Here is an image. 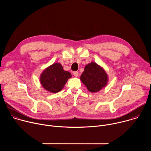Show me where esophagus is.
<instances>
[{"instance_id":"1","label":"esophagus","mask_w":151,"mask_h":151,"mask_svg":"<svg viewBox=\"0 0 151 151\" xmlns=\"http://www.w3.org/2000/svg\"><path fill=\"white\" fill-rule=\"evenodd\" d=\"M73 75H74L75 76H76V77L78 76V75H79V73H78V72H73Z\"/></svg>"}]
</instances>
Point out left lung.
<instances>
[{
    "instance_id": "obj_1",
    "label": "left lung",
    "mask_w": 151,
    "mask_h": 151,
    "mask_svg": "<svg viewBox=\"0 0 151 151\" xmlns=\"http://www.w3.org/2000/svg\"><path fill=\"white\" fill-rule=\"evenodd\" d=\"M81 81L91 93H96L106 87L108 76L103 68L94 62L86 65L81 76Z\"/></svg>"
}]
</instances>
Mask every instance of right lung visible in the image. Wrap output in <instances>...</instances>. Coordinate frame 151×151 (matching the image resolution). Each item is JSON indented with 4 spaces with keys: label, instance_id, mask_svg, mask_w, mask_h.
I'll use <instances>...</instances> for the list:
<instances>
[{
    "label": "right lung",
    "instance_id": "add662e5",
    "mask_svg": "<svg viewBox=\"0 0 151 151\" xmlns=\"http://www.w3.org/2000/svg\"><path fill=\"white\" fill-rule=\"evenodd\" d=\"M71 77V73L64 70L60 63H55L43 71L40 82L44 89L51 93H57L63 88Z\"/></svg>",
    "mask_w": 151,
    "mask_h": 151
}]
</instances>
